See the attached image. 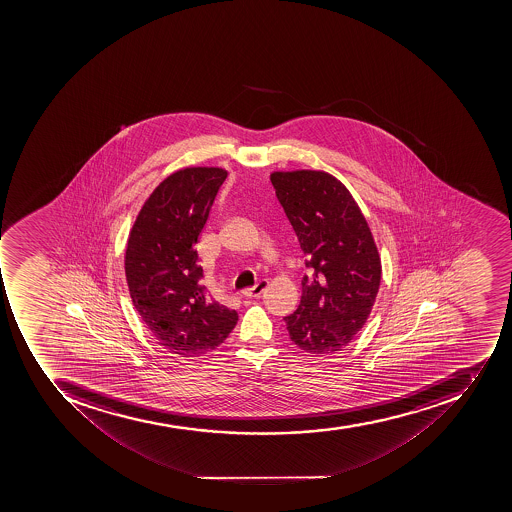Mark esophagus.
<instances>
[{"label":"esophagus","mask_w":512,"mask_h":512,"mask_svg":"<svg viewBox=\"0 0 512 512\" xmlns=\"http://www.w3.org/2000/svg\"><path fill=\"white\" fill-rule=\"evenodd\" d=\"M266 288V280H261V282L256 283L253 288H248V290L243 291V296H245V298H259V296L266 291Z\"/></svg>","instance_id":"esophagus-1"}]
</instances>
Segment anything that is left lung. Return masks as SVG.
I'll return each instance as SVG.
<instances>
[{
    "label": "left lung",
    "instance_id": "1",
    "mask_svg": "<svg viewBox=\"0 0 512 512\" xmlns=\"http://www.w3.org/2000/svg\"><path fill=\"white\" fill-rule=\"evenodd\" d=\"M270 181L307 258L301 302L283 317L286 330L309 354L343 351L367 323L381 282L367 219L343 182L325 171H277Z\"/></svg>",
    "mask_w": 512,
    "mask_h": 512
}]
</instances>
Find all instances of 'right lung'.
Instances as JSON below:
<instances>
[{"label": "right lung", "instance_id": "obj_1", "mask_svg": "<svg viewBox=\"0 0 512 512\" xmlns=\"http://www.w3.org/2000/svg\"><path fill=\"white\" fill-rule=\"evenodd\" d=\"M222 168L179 169L161 182L128 238L125 272L137 314L171 354L214 351L237 325L238 314L208 298L195 250L219 187Z\"/></svg>", "mask_w": 512, "mask_h": 512}]
</instances>
